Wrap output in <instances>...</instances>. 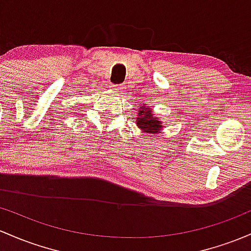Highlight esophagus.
<instances>
[{
    "label": "esophagus",
    "mask_w": 251,
    "mask_h": 251,
    "mask_svg": "<svg viewBox=\"0 0 251 251\" xmlns=\"http://www.w3.org/2000/svg\"><path fill=\"white\" fill-rule=\"evenodd\" d=\"M111 88L113 92H117V93H120L121 90H123V85L120 84H112Z\"/></svg>",
    "instance_id": "esophagus-1"
}]
</instances>
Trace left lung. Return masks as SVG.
Returning a JSON list of instances; mask_svg holds the SVG:
<instances>
[{"label":"left lung","mask_w":251,"mask_h":251,"mask_svg":"<svg viewBox=\"0 0 251 251\" xmlns=\"http://www.w3.org/2000/svg\"><path fill=\"white\" fill-rule=\"evenodd\" d=\"M136 124L139 130L149 134V136H156L157 133H161L163 128V124L158 118L153 115L150 107L147 104H143L139 108L138 115L136 117Z\"/></svg>","instance_id":"8db88e82"}]
</instances>
